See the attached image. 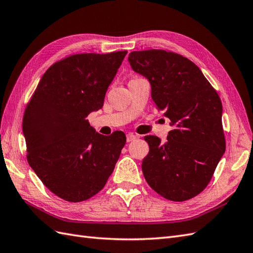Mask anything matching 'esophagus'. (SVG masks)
Segmentation results:
<instances>
[{
	"mask_svg": "<svg viewBox=\"0 0 253 253\" xmlns=\"http://www.w3.org/2000/svg\"><path fill=\"white\" fill-rule=\"evenodd\" d=\"M135 139H137V135H135L134 133H132V132H129V133H127V142L134 141Z\"/></svg>",
	"mask_w": 253,
	"mask_h": 253,
	"instance_id": "34e87169",
	"label": "esophagus"
}]
</instances>
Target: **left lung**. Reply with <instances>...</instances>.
Instances as JSON below:
<instances>
[{
	"instance_id": "obj_1",
	"label": "left lung",
	"mask_w": 253,
	"mask_h": 253,
	"mask_svg": "<svg viewBox=\"0 0 253 253\" xmlns=\"http://www.w3.org/2000/svg\"><path fill=\"white\" fill-rule=\"evenodd\" d=\"M128 61L147 78L157 110L172 130L167 141L146 135L142 171L151 188L174 202L192 199L209 185L225 152L222 103L196 64L172 51H132Z\"/></svg>"
}]
</instances>
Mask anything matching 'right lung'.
Wrapping results in <instances>:
<instances>
[{
	"label": "right lung",
	"instance_id": "add662e5",
	"mask_svg": "<svg viewBox=\"0 0 253 253\" xmlns=\"http://www.w3.org/2000/svg\"><path fill=\"white\" fill-rule=\"evenodd\" d=\"M127 51L78 53L47 69L23 115L27 159L47 188L68 202L98 193L111 175L124 132L102 135L87 115L102 108Z\"/></svg>",
	"mask_w": 253,
	"mask_h": 253
}]
</instances>
